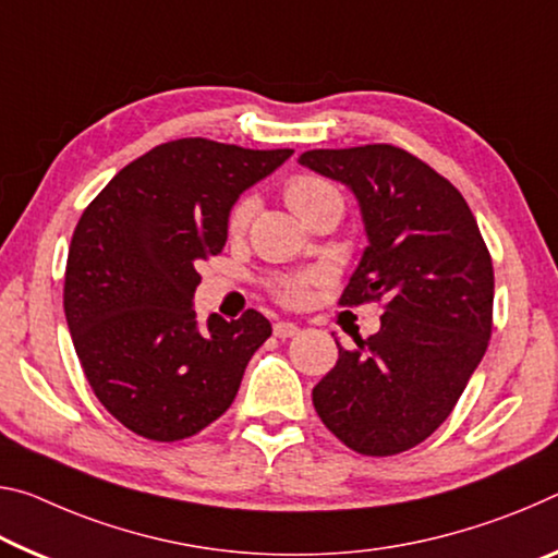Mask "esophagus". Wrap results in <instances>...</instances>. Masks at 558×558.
Returning <instances> with one entry per match:
<instances>
[{
  "label": "esophagus",
  "mask_w": 558,
  "mask_h": 558,
  "mask_svg": "<svg viewBox=\"0 0 558 558\" xmlns=\"http://www.w3.org/2000/svg\"><path fill=\"white\" fill-rule=\"evenodd\" d=\"M272 332H276V338L288 340V338H295V335L300 332V327L295 323H276L272 325Z\"/></svg>",
  "instance_id": "34e87169"
}]
</instances>
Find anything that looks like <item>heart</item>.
Returning <instances> with one entry per match:
<instances>
[{"label": "heart", "mask_w": 558, "mask_h": 558, "mask_svg": "<svg viewBox=\"0 0 558 558\" xmlns=\"http://www.w3.org/2000/svg\"><path fill=\"white\" fill-rule=\"evenodd\" d=\"M286 201H288V206L305 220L315 208H320L323 203L342 201V198L330 183H325L323 179H317V175H311V173H300V175H293V179L286 183ZM253 214H255L253 196H245L238 201L231 210V216H228V231L243 233L247 223H251ZM313 282H315V276H311V272H303V276L278 278L270 286V290L282 305H298V303H303L307 293H311Z\"/></svg>", "instance_id": "1"}]
</instances>
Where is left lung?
Instances as JSON below:
<instances>
[{
    "instance_id": "1",
    "label": "left lung",
    "mask_w": 558,
    "mask_h": 558,
    "mask_svg": "<svg viewBox=\"0 0 558 558\" xmlns=\"http://www.w3.org/2000/svg\"><path fill=\"white\" fill-rule=\"evenodd\" d=\"M311 171L355 193L369 245L340 305L383 300L379 330L344 350L315 412L367 457L407 452L454 410L492 338L494 268L470 206L445 175L390 144L315 148Z\"/></svg>"
}]
</instances>
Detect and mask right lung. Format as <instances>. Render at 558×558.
Returning <instances> with one entry per match:
<instances>
[{
  "mask_svg": "<svg viewBox=\"0 0 558 558\" xmlns=\"http://www.w3.org/2000/svg\"><path fill=\"white\" fill-rule=\"evenodd\" d=\"M293 148L253 151L208 138L151 148L88 203L69 245L64 313L99 402L154 441L198 435L233 404L253 352L272 327L193 311L198 263L223 251L245 189Z\"/></svg>",
  "mask_w": 558,
  "mask_h": 558,
  "instance_id": "obj_1",
  "label": "right lung"
}]
</instances>
